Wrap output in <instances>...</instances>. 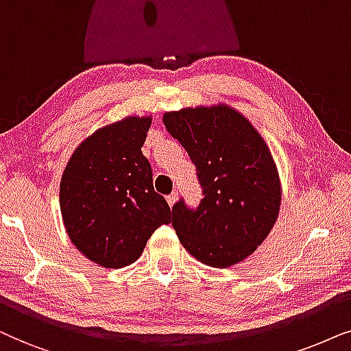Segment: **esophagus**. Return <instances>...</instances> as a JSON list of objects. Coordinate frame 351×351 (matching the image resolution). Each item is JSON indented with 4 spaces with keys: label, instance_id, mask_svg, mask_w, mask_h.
<instances>
[{
    "label": "esophagus",
    "instance_id": "esophagus-1",
    "mask_svg": "<svg viewBox=\"0 0 351 351\" xmlns=\"http://www.w3.org/2000/svg\"><path fill=\"white\" fill-rule=\"evenodd\" d=\"M176 200H178V193H171L170 195H167V202L170 204V207L176 202Z\"/></svg>",
    "mask_w": 351,
    "mask_h": 351
}]
</instances>
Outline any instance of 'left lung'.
<instances>
[{
    "mask_svg": "<svg viewBox=\"0 0 351 351\" xmlns=\"http://www.w3.org/2000/svg\"><path fill=\"white\" fill-rule=\"evenodd\" d=\"M163 123L197 170L204 199H180L173 228L194 258L228 268L254 254L276 223L281 184L263 138L239 112L219 104L167 112Z\"/></svg>",
    "mask_w": 351,
    "mask_h": 351,
    "instance_id": "left-lung-1",
    "label": "left lung"
}]
</instances>
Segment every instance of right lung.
Masks as SVG:
<instances>
[{
  "label": "right lung",
  "mask_w": 351,
  "mask_h": 351,
  "mask_svg": "<svg viewBox=\"0 0 351 351\" xmlns=\"http://www.w3.org/2000/svg\"><path fill=\"white\" fill-rule=\"evenodd\" d=\"M149 128L151 117H127L99 128L75 149L62 173L59 204L67 234L104 268L134 263L152 232L171 221L141 152Z\"/></svg>",
  "instance_id": "obj_1"
}]
</instances>
